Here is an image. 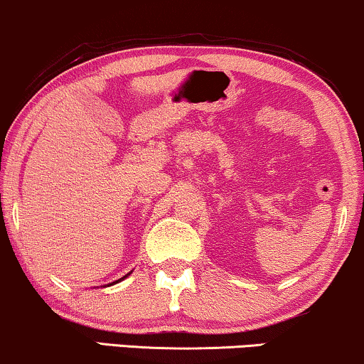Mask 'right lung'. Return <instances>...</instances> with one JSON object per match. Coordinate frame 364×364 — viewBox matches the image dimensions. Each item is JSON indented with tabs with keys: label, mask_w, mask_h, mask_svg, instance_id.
<instances>
[{
	"label": "right lung",
	"mask_w": 364,
	"mask_h": 364,
	"mask_svg": "<svg viewBox=\"0 0 364 364\" xmlns=\"http://www.w3.org/2000/svg\"><path fill=\"white\" fill-rule=\"evenodd\" d=\"M127 275H129V274H127ZM127 275H126V277H127ZM122 279H124V277H122ZM122 279H119V280H116V282H112V284H117V282H121Z\"/></svg>",
	"instance_id": "1"
}]
</instances>
